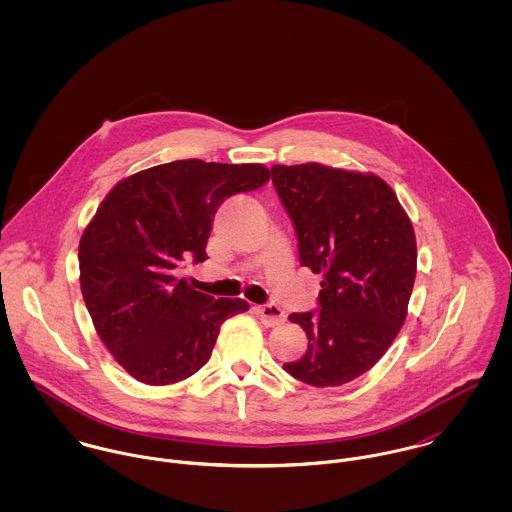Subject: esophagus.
Listing matches in <instances>:
<instances>
[{
    "instance_id": "obj_1",
    "label": "esophagus",
    "mask_w": 512,
    "mask_h": 512,
    "mask_svg": "<svg viewBox=\"0 0 512 512\" xmlns=\"http://www.w3.org/2000/svg\"><path fill=\"white\" fill-rule=\"evenodd\" d=\"M256 311H258V317L262 319V323L268 325V327L280 325V323H284V319H286V313L282 311V307H278V305H274V303L258 305Z\"/></svg>"
}]
</instances>
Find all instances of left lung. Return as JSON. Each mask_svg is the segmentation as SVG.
<instances>
[{
	"mask_svg": "<svg viewBox=\"0 0 512 512\" xmlns=\"http://www.w3.org/2000/svg\"><path fill=\"white\" fill-rule=\"evenodd\" d=\"M299 262L321 274L319 309L292 313L307 335L293 378L323 388L365 374L388 351L408 313L416 280V236L386 181L321 163L274 165Z\"/></svg>",
	"mask_w": 512,
	"mask_h": 512,
	"instance_id": "1",
	"label": "left lung"
}]
</instances>
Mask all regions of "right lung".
Wrapping results in <instances>:
<instances>
[{
    "mask_svg": "<svg viewBox=\"0 0 512 512\" xmlns=\"http://www.w3.org/2000/svg\"><path fill=\"white\" fill-rule=\"evenodd\" d=\"M260 163L179 159L122 179L78 244L80 290L98 337L136 380L163 386L211 359L220 325L248 311L244 299L193 290L173 270L207 260L220 205L262 187Z\"/></svg>",
    "mask_w": 512,
    "mask_h": 512,
    "instance_id": "add662e5",
    "label": "right lung"
}]
</instances>
